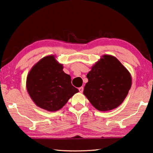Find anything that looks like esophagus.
I'll use <instances>...</instances> for the list:
<instances>
[{"mask_svg": "<svg viewBox=\"0 0 153 153\" xmlns=\"http://www.w3.org/2000/svg\"><path fill=\"white\" fill-rule=\"evenodd\" d=\"M79 92H83V91H84V88L83 87L79 88Z\"/></svg>", "mask_w": 153, "mask_h": 153, "instance_id": "obj_1", "label": "esophagus"}]
</instances>
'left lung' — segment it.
Wrapping results in <instances>:
<instances>
[{"mask_svg": "<svg viewBox=\"0 0 153 153\" xmlns=\"http://www.w3.org/2000/svg\"><path fill=\"white\" fill-rule=\"evenodd\" d=\"M84 94L100 111L120 106L131 86L130 74L115 56L104 55L87 74Z\"/></svg>", "mask_w": 153, "mask_h": 153, "instance_id": "obj_1", "label": "left lung"}]
</instances>
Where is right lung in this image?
<instances>
[{"mask_svg":"<svg viewBox=\"0 0 153 153\" xmlns=\"http://www.w3.org/2000/svg\"><path fill=\"white\" fill-rule=\"evenodd\" d=\"M54 56H47L38 61L27 77V90L38 107L48 111L61 108L79 90L71 84L69 75Z\"/></svg>","mask_w":153,"mask_h":153,"instance_id":"obj_1","label":"right lung"}]
</instances>
